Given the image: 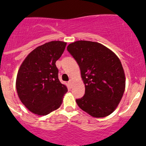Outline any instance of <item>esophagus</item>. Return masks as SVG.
<instances>
[{
	"instance_id": "esophagus-1",
	"label": "esophagus",
	"mask_w": 146,
	"mask_h": 146,
	"mask_svg": "<svg viewBox=\"0 0 146 146\" xmlns=\"http://www.w3.org/2000/svg\"><path fill=\"white\" fill-rule=\"evenodd\" d=\"M72 83H73V80H69V81H68V84H69V85H71Z\"/></svg>"
}]
</instances>
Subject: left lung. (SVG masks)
Returning a JSON list of instances; mask_svg holds the SVG:
<instances>
[{
  "label": "left lung",
  "mask_w": 146,
  "mask_h": 146,
  "mask_svg": "<svg viewBox=\"0 0 146 146\" xmlns=\"http://www.w3.org/2000/svg\"><path fill=\"white\" fill-rule=\"evenodd\" d=\"M67 50L77 61L85 86V95L76 99L78 106L92 117L109 115L125 90V75L119 58L106 46L92 41H76Z\"/></svg>",
  "instance_id": "left-lung-1"
}]
</instances>
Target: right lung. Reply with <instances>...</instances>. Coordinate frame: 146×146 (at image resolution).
<instances>
[{
  "mask_svg": "<svg viewBox=\"0 0 146 146\" xmlns=\"http://www.w3.org/2000/svg\"><path fill=\"white\" fill-rule=\"evenodd\" d=\"M66 42L51 41L38 46L26 57L18 70L16 89L21 103L33 113L46 115L61 106L66 86L58 78L56 61Z\"/></svg>",
  "mask_w": 146,
  "mask_h": 146,
  "instance_id": "add662e5",
  "label": "right lung"
}]
</instances>
